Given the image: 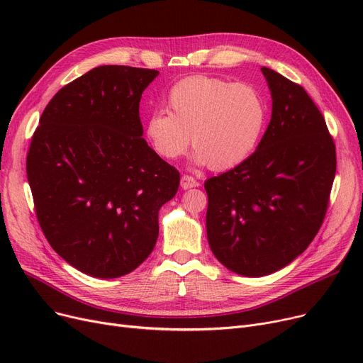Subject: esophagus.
Wrapping results in <instances>:
<instances>
[{
	"mask_svg": "<svg viewBox=\"0 0 363 363\" xmlns=\"http://www.w3.org/2000/svg\"><path fill=\"white\" fill-rule=\"evenodd\" d=\"M197 185H199V182H197L193 177H189V175H182V178H181V186H182L184 189L194 188V186H197Z\"/></svg>",
	"mask_w": 363,
	"mask_h": 363,
	"instance_id": "obj_1",
	"label": "esophagus"
}]
</instances>
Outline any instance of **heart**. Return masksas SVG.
I'll list each match as a JSON object with an SVG mask.
<instances>
[{"label":"heart","mask_w":363,"mask_h":363,"mask_svg":"<svg viewBox=\"0 0 363 363\" xmlns=\"http://www.w3.org/2000/svg\"><path fill=\"white\" fill-rule=\"evenodd\" d=\"M167 110L145 121V137L157 156L175 160L196 147L193 163L215 170L235 167L256 150L268 118L264 99L250 84L196 74L167 92Z\"/></svg>","instance_id":"heart-1"}]
</instances>
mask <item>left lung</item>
Listing matches in <instances>:
<instances>
[{"instance_id":"left-lung-1","label":"left lung","mask_w":363,"mask_h":363,"mask_svg":"<svg viewBox=\"0 0 363 363\" xmlns=\"http://www.w3.org/2000/svg\"><path fill=\"white\" fill-rule=\"evenodd\" d=\"M271 122L256 151L204 182L206 231L215 257L242 277L271 275L298 257L325 218L335 145L300 85L262 67Z\"/></svg>"}]
</instances>
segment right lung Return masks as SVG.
<instances>
[{"label": "right lung", "mask_w": 363, "mask_h": 363, "mask_svg": "<svg viewBox=\"0 0 363 363\" xmlns=\"http://www.w3.org/2000/svg\"><path fill=\"white\" fill-rule=\"evenodd\" d=\"M155 69L100 66L45 107L26 159L43 233L55 253L94 278H119L150 256L160 207L179 172L143 138L140 100Z\"/></svg>", "instance_id": "right-lung-1"}]
</instances>
